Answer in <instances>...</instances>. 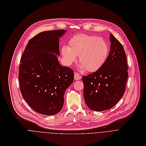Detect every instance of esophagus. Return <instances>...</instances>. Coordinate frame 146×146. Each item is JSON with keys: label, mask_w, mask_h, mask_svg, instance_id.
<instances>
[{"label": "esophagus", "mask_w": 146, "mask_h": 146, "mask_svg": "<svg viewBox=\"0 0 146 146\" xmlns=\"http://www.w3.org/2000/svg\"><path fill=\"white\" fill-rule=\"evenodd\" d=\"M81 78H82V76H80V75L79 73L75 72V74H74V79H75V80H78L80 79Z\"/></svg>", "instance_id": "34e87169"}]
</instances>
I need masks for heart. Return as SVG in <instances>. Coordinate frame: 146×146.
<instances>
[{
    "label": "heart",
    "instance_id": "b5f03b06",
    "mask_svg": "<svg viewBox=\"0 0 146 146\" xmlns=\"http://www.w3.org/2000/svg\"><path fill=\"white\" fill-rule=\"evenodd\" d=\"M109 53L108 45L95 35L80 34L70 38L68 46L63 45L61 54L64 63L70 66L79 56L81 67L89 72H96L104 65Z\"/></svg>",
    "mask_w": 146,
    "mask_h": 146
}]
</instances>
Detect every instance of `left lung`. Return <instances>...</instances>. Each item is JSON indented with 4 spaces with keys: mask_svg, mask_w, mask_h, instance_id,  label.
Masks as SVG:
<instances>
[{
    "mask_svg": "<svg viewBox=\"0 0 146 146\" xmlns=\"http://www.w3.org/2000/svg\"><path fill=\"white\" fill-rule=\"evenodd\" d=\"M110 42L111 49L104 65L97 71L82 78L85 104L96 111L112 108L125 93L128 78L125 50L111 34Z\"/></svg>",
    "mask_w": 146,
    "mask_h": 146,
    "instance_id": "left-lung-1",
    "label": "left lung"
}]
</instances>
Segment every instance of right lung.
Returning a JSON list of instances; mask_svg holds the SVG:
<instances>
[{"mask_svg":"<svg viewBox=\"0 0 146 146\" xmlns=\"http://www.w3.org/2000/svg\"><path fill=\"white\" fill-rule=\"evenodd\" d=\"M66 30L39 33L28 42L21 56L19 79L21 94L35 112L54 115L62 109L64 94L73 83L74 71L61 66L59 38Z\"/></svg>","mask_w":146,"mask_h":146,"instance_id":"right-lung-1","label":"right lung"}]
</instances>
